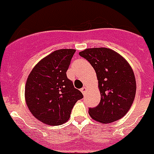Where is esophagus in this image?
I'll return each instance as SVG.
<instances>
[{"mask_svg": "<svg viewBox=\"0 0 154 154\" xmlns=\"http://www.w3.org/2000/svg\"><path fill=\"white\" fill-rule=\"evenodd\" d=\"M81 91H82V93L83 94H86V88L84 86V87H82V88L81 89Z\"/></svg>", "mask_w": 154, "mask_h": 154, "instance_id": "34e87169", "label": "esophagus"}]
</instances>
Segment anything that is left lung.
Instances as JSON below:
<instances>
[{
    "instance_id": "8db88e82",
    "label": "left lung",
    "mask_w": 154,
    "mask_h": 154,
    "mask_svg": "<svg viewBox=\"0 0 154 154\" xmlns=\"http://www.w3.org/2000/svg\"><path fill=\"white\" fill-rule=\"evenodd\" d=\"M96 72L100 103L89 108V114L102 123H111L124 117L131 107L136 91L134 72L123 57L111 49L89 48L81 51Z\"/></svg>"
}]
</instances>
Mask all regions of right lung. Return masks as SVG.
<instances>
[{"label": "right lung", "instance_id": "add662e5", "mask_svg": "<svg viewBox=\"0 0 154 154\" xmlns=\"http://www.w3.org/2000/svg\"><path fill=\"white\" fill-rule=\"evenodd\" d=\"M76 50H58L37 63L25 86V100L34 117L50 126L65 123L77 100L83 98L80 91L67 77Z\"/></svg>", "mask_w": 154, "mask_h": 154}]
</instances>
